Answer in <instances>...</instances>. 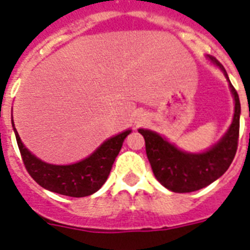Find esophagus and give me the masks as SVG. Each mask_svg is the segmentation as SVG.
<instances>
[{
	"label": "esophagus",
	"instance_id": "34e87169",
	"mask_svg": "<svg viewBox=\"0 0 250 250\" xmlns=\"http://www.w3.org/2000/svg\"><path fill=\"white\" fill-rule=\"evenodd\" d=\"M145 121V118L144 116H143V115H141V116H139V119H138V121H136V124H141V123H144Z\"/></svg>",
	"mask_w": 250,
	"mask_h": 250
}]
</instances>
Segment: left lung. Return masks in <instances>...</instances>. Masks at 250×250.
<instances>
[{"mask_svg": "<svg viewBox=\"0 0 250 250\" xmlns=\"http://www.w3.org/2000/svg\"><path fill=\"white\" fill-rule=\"evenodd\" d=\"M208 57L227 77L234 98L233 121L224 136L207 151L193 154L178 149L155 131L139 129L145 139V149L152 173L163 187L174 193H190L215 182L228 170L237 152L240 118L239 96L222 63L214 57Z\"/></svg>", "mask_w": 250, "mask_h": 250, "instance_id": "obj_1", "label": "left lung"}]
</instances>
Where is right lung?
<instances>
[{"label": "right lung", "mask_w": 250, "mask_h": 250, "mask_svg": "<svg viewBox=\"0 0 250 250\" xmlns=\"http://www.w3.org/2000/svg\"><path fill=\"white\" fill-rule=\"evenodd\" d=\"M12 127L22 160L31 178L47 190L74 198L91 195L103 187L120 152L124 140L131 132L130 129L125 130L107 139L91 155L75 164L54 165L36 158L22 144L19 132L15 129L13 119Z\"/></svg>", "instance_id": "add662e5"}]
</instances>
